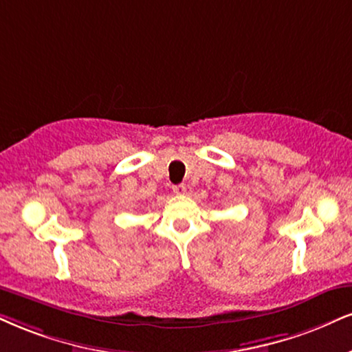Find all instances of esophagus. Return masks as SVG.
Returning <instances> with one entry per match:
<instances>
[{"label":"esophagus","instance_id":"obj_1","mask_svg":"<svg viewBox=\"0 0 352 352\" xmlns=\"http://www.w3.org/2000/svg\"><path fill=\"white\" fill-rule=\"evenodd\" d=\"M173 192L176 194V196H183L186 192V186L184 184H177V186H173Z\"/></svg>","mask_w":352,"mask_h":352}]
</instances>
